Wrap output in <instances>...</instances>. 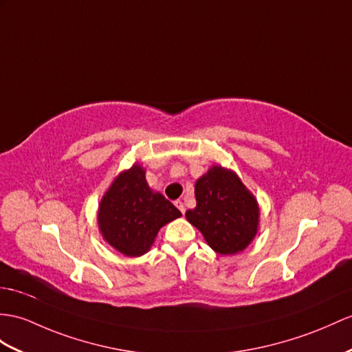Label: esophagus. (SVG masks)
Returning <instances> with one entry per match:
<instances>
[{
	"instance_id": "esophagus-1",
	"label": "esophagus",
	"mask_w": 352,
	"mask_h": 352,
	"mask_svg": "<svg viewBox=\"0 0 352 352\" xmlns=\"http://www.w3.org/2000/svg\"><path fill=\"white\" fill-rule=\"evenodd\" d=\"M175 206H176V208H177L179 210H181L182 213H185V204H184L182 200H176V201H175Z\"/></svg>"
}]
</instances>
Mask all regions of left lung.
I'll use <instances>...</instances> for the list:
<instances>
[{
	"label": "left lung",
	"mask_w": 352,
	"mask_h": 352,
	"mask_svg": "<svg viewBox=\"0 0 352 352\" xmlns=\"http://www.w3.org/2000/svg\"><path fill=\"white\" fill-rule=\"evenodd\" d=\"M195 209L185 217L221 255L242 252L258 231L260 208L234 171L213 166L195 182Z\"/></svg>",
	"instance_id": "1"
}]
</instances>
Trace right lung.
<instances>
[{
	"label": "right lung",
	"mask_w": 352,
	"mask_h": 352,
	"mask_svg": "<svg viewBox=\"0 0 352 352\" xmlns=\"http://www.w3.org/2000/svg\"><path fill=\"white\" fill-rule=\"evenodd\" d=\"M181 215L164 195L151 190L144 168L134 164L102 195L97 219L110 246L126 256H140L151 250L160 228Z\"/></svg>",
	"instance_id": "add662e5"
}]
</instances>
